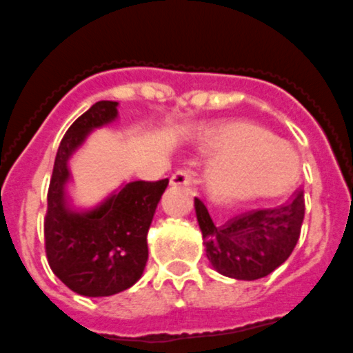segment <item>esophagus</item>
<instances>
[{
	"label": "esophagus",
	"instance_id": "34e87169",
	"mask_svg": "<svg viewBox=\"0 0 353 353\" xmlns=\"http://www.w3.org/2000/svg\"><path fill=\"white\" fill-rule=\"evenodd\" d=\"M193 170L192 169H183V170H177V172L172 174L170 177V184L174 186H188V184L193 183Z\"/></svg>",
	"mask_w": 353,
	"mask_h": 353
}]
</instances>
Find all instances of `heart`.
Instances as JSON below:
<instances>
[{
	"label": "heart",
	"instance_id": "b5f03b06",
	"mask_svg": "<svg viewBox=\"0 0 353 353\" xmlns=\"http://www.w3.org/2000/svg\"><path fill=\"white\" fill-rule=\"evenodd\" d=\"M207 146L223 153L212 169V190L223 200H249L284 192L296 181L299 161L288 143L249 123L207 132Z\"/></svg>",
	"mask_w": 353,
	"mask_h": 353
}]
</instances>
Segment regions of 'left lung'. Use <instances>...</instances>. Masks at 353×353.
Masks as SVG:
<instances>
[{
  "label": "left lung",
  "mask_w": 353,
  "mask_h": 353,
  "mask_svg": "<svg viewBox=\"0 0 353 353\" xmlns=\"http://www.w3.org/2000/svg\"><path fill=\"white\" fill-rule=\"evenodd\" d=\"M195 209L210 265L221 275L256 281L279 268L294 251L305 217V193L298 188L289 202L247 210L221 226L214 225L200 199H195Z\"/></svg>",
  "instance_id": "obj_1"
}]
</instances>
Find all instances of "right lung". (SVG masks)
<instances>
[{
	"instance_id": "1",
	"label": "right lung",
	"mask_w": 353,
	"mask_h": 353,
	"mask_svg": "<svg viewBox=\"0 0 353 353\" xmlns=\"http://www.w3.org/2000/svg\"><path fill=\"white\" fill-rule=\"evenodd\" d=\"M118 102L99 101L64 134L55 157L45 216V252L52 272L81 296H111L132 288L148 261L146 235L169 179L134 181L87 214L65 207L68 160L95 127L117 118Z\"/></svg>"
}]
</instances>
